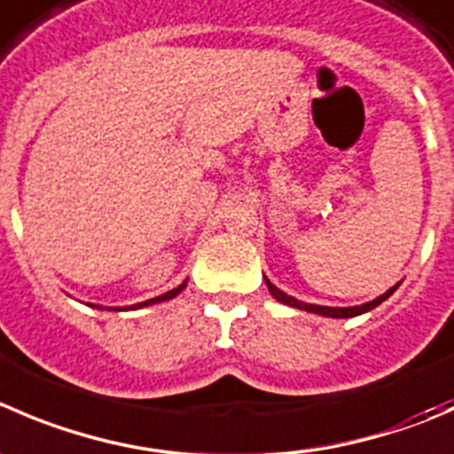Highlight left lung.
Here are the masks:
<instances>
[{
  "instance_id": "1",
  "label": "left lung",
  "mask_w": 454,
  "mask_h": 454,
  "mask_svg": "<svg viewBox=\"0 0 454 454\" xmlns=\"http://www.w3.org/2000/svg\"><path fill=\"white\" fill-rule=\"evenodd\" d=\"M263 279H266V277H263ZM266 286H268V290H270L272 297H275L277 301L286 303V306L299 308V310H306V312H315V315L334 317V319H346V317H357V315H362V312L372 310V308H377V306H380L381 301H386V299H388L390 294H393L395 290L399 288V284H397V286H393V288L386 290L384 294H380V297L372 299V301L362 303V306H350V308H330V306H317V303H303V301H299V299L290 297V294H286L284 290H279V288H277V286H272V284H270V279H266Z\"/></svg>"
}]
</instances>
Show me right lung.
I'll use <instances>...</instances> for the list:
<instances>
[{"mask_svg": "<svg viewBox=\"0 0 454 454\" xmlns=\"http://www.w3.org/2000/svg\"><path fill=\"white\" fill-rule=\"evenodd\" d=\"M186 288V281H184L182 286H177V288H173V290H168V293H164V294H160V297H155V299H148V301H142V303H137V306H133V308H144V306H151V303H160V301H168V299H173V297H177L179 293H182V290ZM95 308H101V306H95ZM110 310V308H108ZM115 310H120V308H115Z\"/></svg>", "mask_w": 454, "mask_h": 454, "instance_id": "1", "label": "right lung"}]
</instances>
